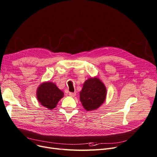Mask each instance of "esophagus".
Returning a JSON list of instances; mask_svg holds the SVG:
<instances>
[{
  "mask_svg": "<svg viewBox=\"0 0 157 157\" xmlns=\"http://www.w3.org/2000/svg\"><path fill=\"white\" fill-rule=\"evenodd\" d=\"M69 95L70 97H74L76 96V93H71V92H70V93H69Z\"/></svg>",
  "mask_w": 157,
  "mask_h": 157,
  "instance_id": "34e87169",
  "label": "esophagus"
}]
</instances>
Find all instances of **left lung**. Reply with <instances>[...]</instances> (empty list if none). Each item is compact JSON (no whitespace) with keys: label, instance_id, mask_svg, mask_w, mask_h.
Instances as JSON below:
<instances>
[{"label":"left lung","instance_id":"1","mask_svg":"<svg viewBox=\"0 0 157 157\" xmlns=\"http://www.w3.org/2000/svg\"><path fill=\"white\" fill-rule=\"evenodd\" d=\"M107 88L104 83L98 78H90L83 84L79 92L80 101L87 111L98 109L105 101Z\"/></svg>","mask_w":157,"mask_h":157}]
</instances>
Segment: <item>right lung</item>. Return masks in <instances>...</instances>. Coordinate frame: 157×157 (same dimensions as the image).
Masks as SVG:
<instances>
[{
    "label": "right lung",
    "instance_id": "1",
    "mask_svg": "<svg viewBox=\"0 0 157 157\" xmlns=\"http://www.w3.org/2000/svg\"><path fill=\"white\" fill-rule=\"evenodd\" d=\"M64 97V92L55 83L45 81L38 86L36 90V98L41 105L48 109L56 107L59 100Z\"/></svg>",
    "mask_w": 157,
    "mask_h": 157
}]
</instances>
